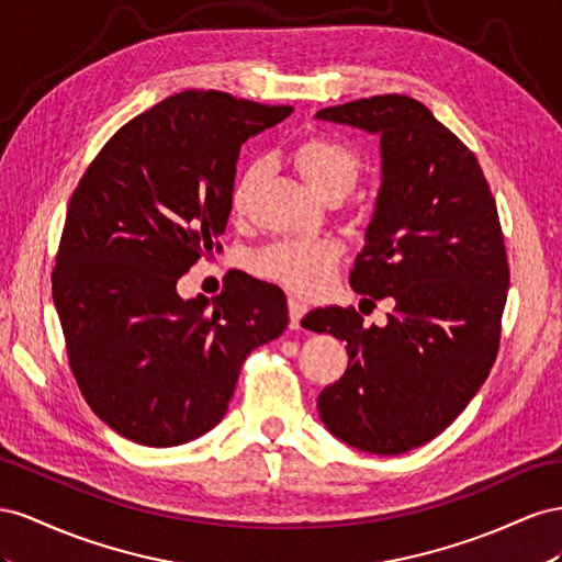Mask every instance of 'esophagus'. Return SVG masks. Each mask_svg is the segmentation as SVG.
Returning <instances> with one entry per match:
<instances>
[{"mask_svg": "<svg viewBox=\"0 0 562 562\" xmlns=\"http://www.w3.org/2000/svg\"><path fill=\"white\" fill-rule=\"evenodd\" d=\"M286 306H290V327L292 329H299L301 327V319H303V315L308 313V306L303 301H299V299H290V303H286Z\"/></svg>", "mask_w": 562, "mask_h": 562, "instance_id": "obj_1", "label": "esophagus"}]
</instances>
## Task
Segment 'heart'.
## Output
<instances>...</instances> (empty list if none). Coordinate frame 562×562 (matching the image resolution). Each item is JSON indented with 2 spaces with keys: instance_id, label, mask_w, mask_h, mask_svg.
<instances>
[{
  "instance_id": "1",
  "label": "heart",
  "mask_w": 562,
  "mask_h": 562,
  "mask_svg": "<svg viewBox=\"0 0 562 562\" xmlns=\"http://www.w3.org/2000/svg\"><path fill=\"white\" fill-rule=\"evenodd\" d=\"M292 162L319 198L331 192H346L356 186L360 173V155L336 136L315 134L299 140L292 150ZM247 181L233 192V206L239 212L245 204ZM341 259V245L334 237H290L266 247L254 259L261 278L278 282L296 294H319L331 282L336 263Z\"/></svg>"
}]
</instances>
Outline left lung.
Segmentation results:
<instances>
[{"instance_id":"8db88e82","label":"left lung","mask_w":562,"mask_h":562,"mask_svg":"<svg viewBox=\"0 0 562 562\" xmlns=\"http://www.w3.org/2000/svg\"><path fill=\"white\" fill-rule=\"evenodd\" d=\"M315 117L379 136L381 186L350 286L370 306L395 303L383 327L339 306L301 319L348 344L346 372L317 412L356 450L403 454L450 426L492 370L508 294L499 214L475 155L409 95Z\"/></svg>"}]
</instances>
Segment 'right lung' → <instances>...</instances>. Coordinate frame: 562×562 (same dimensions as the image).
I'll list each match as a JSON object with an SVG mask.
<instances>
[{
	"instance_id": "add662e5",
	"label": "right lung",
	"mask_w": 562,
	"mask_h": 562,
	"mask_svg": "<svg viewBox=\"0 0 562 562\" xmlns=\"http://www.w3.org/2000/svg\"><path fill=\"white\" fill-rule=\"evenodd\" d=\"M292 110L173 93L126 122L75 188L54 303L79 391L126 440L173 447L212 430L245 358L290 323L276 284L245 276L210 301L176 282L218 249L243 143Z\"/></svg>"
}]
</instances>
